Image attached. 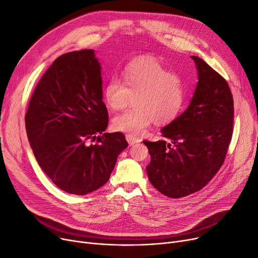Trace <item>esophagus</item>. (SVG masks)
Returning <instances> with one entry per match:
<instances>
[{
    "instance_id": "esophagus-1",
    "label": "esophagus",
    "mask_w": 258,
    "mask_h": 258,
    "mask_svg": "<svg viewBox=\"0 0 258 258\" xmlns=\"http://www.w3.org/2000/svg\"><path fill=\"white\" fill-rule=\"evenodd\" d=\"M126 140H127L128 144H130L131 146L140 142V139H138V138H136V137H134V136H131V135H126Z\"/></svg>"
}]
</instances>
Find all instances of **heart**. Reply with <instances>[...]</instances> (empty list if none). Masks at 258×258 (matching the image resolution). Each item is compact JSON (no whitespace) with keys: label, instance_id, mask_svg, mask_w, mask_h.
I'll use <instances>...</instances> for the list:
<instances>
[{"label":"heart","instance_id":"obj_1","mask_svg":"<svg viewBox=\"0 0 258 258\" xmlns=\"http://www.w3.org/2000/svg\"><path fill=\"white\" fill-rule=\"evenodd\" d=\"M124 83L117 77L103 88V99L113 111L124 110L135 98V108L115 116L112 126L117 132L139 136L155 121L164 125L177 118L185 99L182 79L153 58L130 62L123 71Z\"/></svg>","mask_w":258,"mask_h":258}]
</instances>
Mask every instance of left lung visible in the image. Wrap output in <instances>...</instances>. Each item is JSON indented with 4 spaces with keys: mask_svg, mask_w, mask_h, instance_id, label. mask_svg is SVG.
<instances>
[{
    "mask_svg": "<svg viewBox=\"0 0 258 258\" xmlns=\"http://www.w3.org/2000/svg\"><path fill=\"white\" fill-rule=\"evenodd\" d=\"M191 58L198 84L186 110L161 130L168 142L143 141L151 155L148 180L173 199L209 183L224 163L233 131V98L227 81L202 58Z\"/></svg>",
    "mask_w": 258,
    "mask_h": 258,
    "instance_id": "left-lung-1",
    "label": "left lung"
}]
</instances>
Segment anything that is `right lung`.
Returning <instances> with one entry per match:
<instances>
[{"mask_svg":"<svg viewBox=\"0 0 258 258\" xmlns=\"http://www.w3.org/2000/svg\"><path fill=\"white\" fill-rule=\"evenodd\" d=\"M102 98L94 50L56 58L31 97L25 116L30 146L40 168L68 194L84 196L103 186L128 145L123 134L104 133L108 114Z\"/></svg>","mask_w":258,"mask_h":258,"instance_id":"add662e5","label":"right lung"}]
</instances>
